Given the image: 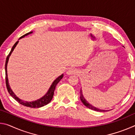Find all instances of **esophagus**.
Instances as JSON below:
<instances>
[{
    "instance_id": "esophagus-1",
    "label": "esophagus",
    "mask_w": 135,
    "mask_h": 135,
    "mask_svg": "<svg viewBox=\"0 0 135 135\" xmlns=\"http://www.w3.org/2000/svg\"><path fill=\"white\" fill-rule=\"evenodd\" d=\"M78 73V71L74 68H70L69 70L67 71V74L68 75H72V74H76Z\"/></svg>"
}]
</instances>
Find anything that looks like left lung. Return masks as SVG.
<instances>
[{"mask_svg": "<svg viewBox=\"0 0 135 135\" xmlns=\"http://www.w3.org/2000/svg\"><path fill=\"white\" fill-rule=\"evenodd\" d=\"M80 99L81 100V102H83V104L85 105L86 107H88V108H89L90 109H92V110H94L96 111H99V112H103V111H106L105 110H102V109H99L98 108H97L96 107H93L92 105H91L90 104H89L88 102L86 101V99H84L83 94H82V91L80 90Z\"/></svg>", "mask_w": 135, "mask_h": 135, "instance_id": "8db88e82", "label": "left lung"}]
</instances>
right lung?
Listing matches in <instances>:
<instances>
[{"mask_svg":"<svg viewBox=\"0 0 135 135\" xmlns=\"http://www.w3.org/2000/svg\"><path fill=\"white\" fill-rule=\"evenodd\" d=\"M31 33H32V31H30V32H29V33H27V34H26V35L22 36L20 38H20L25 37L26 36H27L28 35H29V34H31ZM18 41H17V42L15 43L14 45L13 46L12 49H11V51L9 52V54H8L7 58H6V62H5V79H6V88H7L8 92L10 94V95L13 98V99H15L16 100H17L18 103H20V104H21L24 106H26V107H30V108H40V107H42L46 105L49 104V102L51 101V100L52 99V98H53V96H54V90H55V89L56 84H58L59 82V81H60L62 79L63 74L61 75L60 76H59L58 78H57L53 82V83L52 84L51 86L50 87L48 92H47L46 94L44 96V97H43L42 98H40V99H38V100H35V101H33V102L24 101V100H22L21 99H20V98H18L17 97V96H16L14 94V93H13V92H12V90H11V89L10 86H9V83H8V74H7V64H8V60H9V58L11 54H12V51H13V49H14L16 46H17V45L18 44Z\"/></svg>","mask_w":135,"mask_h":135,"instance_id":"obj_1","label":"right lung"}]
</instances>
